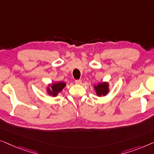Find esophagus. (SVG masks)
<instances>
[{"label": "esophagus", "mask_w": 154, "mask_h": 154, "mask_svg": "<svg viewBox=\"0 0 154 154\" xmlns=\"http://www.w3.org/2000/svg\"><path fill=\"white\" fill-rule=\"evenodd\" d=\"M75 84H82V80L81 79L75 80Z\"/></svg>", "instance_id": "34e87169"}]
</instances>
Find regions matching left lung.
<instances>
[{"label":"left lung","mask_w":154,"mask_h":154,"mask_svg":"<svg viewBox=\"0 0 154 154\" xmlns=\"http://www.w3.org/2000/svg\"><path fill=\"white\" fill-rule=\"evenodd\" d=\"M94 88L98 96H106L109 92V84L107 82L99 83L98 85L94 86Z\"/></svg>","instance_id":"1"}]
</instances>
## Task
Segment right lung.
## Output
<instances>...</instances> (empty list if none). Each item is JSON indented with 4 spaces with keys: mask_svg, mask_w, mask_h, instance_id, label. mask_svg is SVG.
<instances>
[{
    "mask_svg": "<svg viewBox=\"0 0 154 154\" xmlns=\"http://www.w3.org/2000/svg\"><path fill=\"white\" fill-rule=\"evenodd\" d=\"M66 85V84L63 82H55V83L49 84V86L47 88V93L50 96L55 97L58 94V93H60Z\"/></svg>",
    "mask_w": 154,
    "mask_h": 154,
    "instance_id": "right-lung-1",
    "label": "right lung"
}]
</instances>
